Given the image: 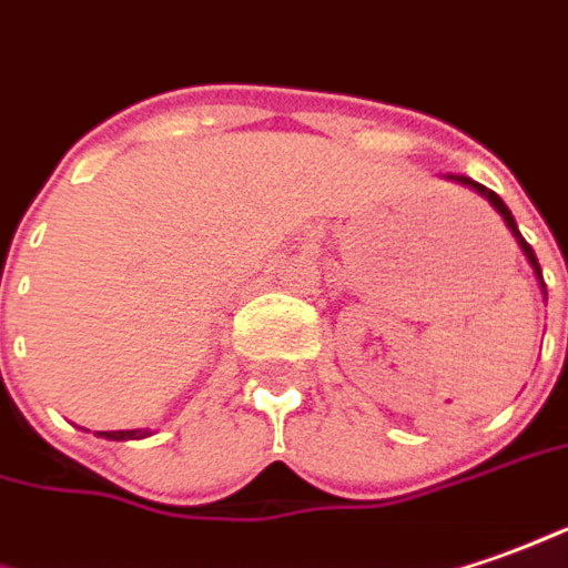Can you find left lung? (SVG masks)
<instances>
[{"label":"left lung","mask_w":568,"mask_h":568,"mask_svg":"<svg viewBox=\"0 0 568 568\" xmlns=\"http://www.w3.org/2000/svg\"><path fill=\"white\" fill-rule=\"evenodd\" d=\"M447 180H454V183H460V186H469L473 192H478L481 199H488V204H491L497 214L504 217L507 230L516 235V242H519V248H523V254L528 257V264H531V270H535V273H538V280H541V264H538V257H535V252H531V245H528L526 239H523V233H519V226H516V220H513L510 207L500 202V195H497V192H491V189H485L481 183H476V180H469V176H454V173H447ZM541 288H544V280H541ZM544 295H547V292H544Z\"/></svg>","instance_id":"obj_1"}]
</instances>
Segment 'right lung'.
I'll use <instances>...</instances> for the list:
<instances>
[{"label":"right lung","instance_id":"obj_1","mask_svg":"<svg viewBox=\"0 0 568 568\" xmlns=\"http://www.w3.org/2000/svg\"><path fill=\"white\" fill-rule=\"evenodd\" d=\"M145 429H121V432H102V438L108 442H130V438H145Z\"/></svg>","mask_w":568,"mask_h":568}]
</instances>
